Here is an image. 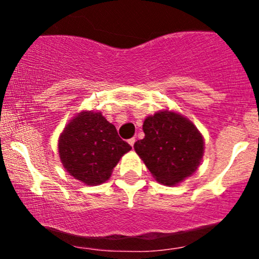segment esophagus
Listing matches in <instances>:
<instances>
[{"mask_svg":"<svg viewBox=\"0 0 259 259\" xmlns=\"http://www.w3.org/2000/svg\"><path fill=\"white\" fill-rule=\"evenodd\" d=\"M135 141H136L135 138H132V139H129V140H127V142H129V145H130V146H134V144H135Z\"/></svg>","mask_w":259,"mask_h":259,"instance_id":"obj_1","label":"esophagus"}]
</instances>
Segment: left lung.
Instances as JSON below:
<instances>
[{"label":"left lung","instance_id":"left-lung-1","mask_svg":"<svg viewBox=\"0 0 259 259\" xmlns=\"http://www.w3.org/2000/svg\"><path fill=\"white\" fill-rule=\"evenodd\" d=\"M145 138L134 148L157 181L175 185L197 169L203 156V138L183 115L163 111L144 121Z\"/></svg>","mask_w":259,"mask_h":259}]
</instances>
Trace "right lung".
Listing matches in <instances>:
<instances>
[{
	"instance_id": "right-lung-1",
	"label": "right lung",
	"mask_w": 259,
	"mask_h": 259,
	"mask_svg": "<svg viewBox=\"0 0 259 259\" xmlns=\"http://www.w3.org/2000/svg\"><path fill=\"white\" fill-rule=\"evenodd\" d=\"M132 146L123 141L101 113L82 112L64 127L58 152L65 170L86 185H99L111 177Z\"/></svg>"
}]
</instances>
